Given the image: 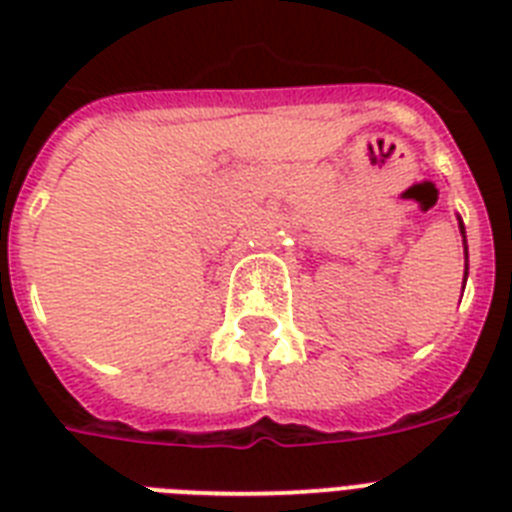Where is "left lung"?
<instances>
[{
    "label": "left lung",
    "instance_id": "obj_1",
    "mask_svg": "<svg viewBox=\"0 0 512 512\" xmlns=\"http://www.w3.org/2000/svg\"><path fill=\"white\" fill-rule=\"evenodd\" d=\"M457 220H460L462 244H465V281H468V241H465V223H462V217H457ZM462 289H465V284H462Z\"/></svg>",
    "mask_w": 512,
    "mask_h": 512
}]
</instances>
